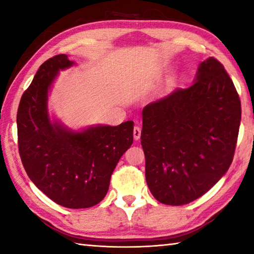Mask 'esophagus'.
Wrapping results in <instances>:
<instances>
[{
    "instance_id": "obj_1",
    "label": "esophagus",
    "mask_w": 254,
    "mask_h": 254,
    "mask_svg": "<svg viewBox=\"0 0 254 254\" xmlns=\"http://www.w3.org/2000/svg\"><path fill=\"white\" fill-rule=\"evenodd\" d=\"M133 136H134L135 140H139L141 136V128L140 127H134L133 128Z\"/></svg>"
}]
</instances>
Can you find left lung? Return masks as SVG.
<instances>
[{"instance_id": "left-lung-1", "label": "left lung", "mask_w": 254, "mask_h": 254, "mask_svg": "<svg viewBox=\"0 0 254 254\" xmlns=\"http://www.w3.org/2000/svg\"><path fill=\"white\" fill-rule=\"evenodd\" d=\"M145 179L158 201L179 206L207 192L233 161L241 101L216 58L199 65L196 80L142 111Z\"/></svg>"}]
</instances>
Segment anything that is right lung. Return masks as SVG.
Listing matches in <instances>:
<instances>
[{
    "mask_svg": "<svg viewBox=\"0 0 254 254\" xmlns=\"http://www.w3.org/2000/svg\"><path fill=\"white\" fill-rule=\"evenodd\" d=\"M66 55L42 64L21 97L16 124L21 161L33 184L58 205L87 208L104 198L112 173L133 143V122L71 132L51 123L47 95L57 72L70 67Z\"/></svg>",
    "mask_w": 254,
    "mask_h": 254,
    "instance_id": "right-lung-1",
    "label": "right lung"
}]
</instances>
